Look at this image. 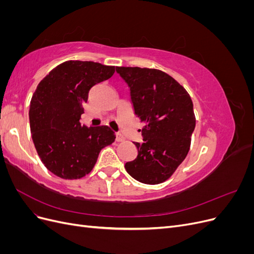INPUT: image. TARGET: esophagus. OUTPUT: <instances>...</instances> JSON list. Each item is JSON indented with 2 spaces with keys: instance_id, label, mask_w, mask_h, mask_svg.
I'll list each match as a JSON object with an SVG mask.
<instances>
[{
  "instance_id": "1",
  "label": "esophagus",
  "mask_w": 254,
  "mask_h": 254,
  "mask_svg": "<svg viewBox=\"0 0 254 254\" xmlns=\"http://www.w3.org/2000/svg\"><path fill=\"white\" fill-rule=\"evenodd\" d=\"M115 140H117L118 142H123L125 140V137L123 136L121 133H117V134H115Z\"/></svg>"
}]
</instances>
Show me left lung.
<instances>
[{"label": "left lung", "mask_w": 254, "mask_h": 254, "mask_svg": "<svg viewBox=\"0 0 254 254\" xmlns=\"http://www.w3.org/2000/svg\"><path fill=\"white\" fill-rule=\"evenodd\" d=\"M130 88L134 114L141 120L143 143L137 157L125 164L133 179L145 184L166 181L186 159L196 118L188 91L157 68L117 66Z\"/></svg>", "instance_id": "obj_1"}]
</instances>
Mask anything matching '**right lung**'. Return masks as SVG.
Masks as SVG:
<instances>
[{"instance_id":"add662e5","label":"right lung","mask_w":254,"mask_h":254,"mask_svg":"<svg viewBox=\"0 0 254 254\" xmlns=\"http://www.w3.org/2000/svg\"><path fill=\"white\" fill-rule=\"evenodd\" d=\"M112 65L67 60L45 76L29 105V125L38 156L48 170L65 180L80 179L94 167L99 151L115 135L108 126H81L90 89L109 79Z\"/></svg>"}]
</instances>
